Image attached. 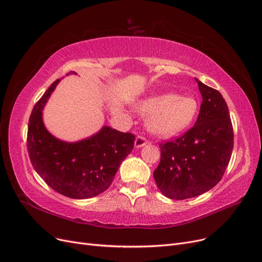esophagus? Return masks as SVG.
Returning a JSON list of instances; mask_svg holds the SVG:
<instances>
[{
    "mask_svg": "<svg viewBox=\"0 0 262 262\" xmlns=\"http://www.w3.org/2000/svg\"><path fill=\"white\" fill-rule=\"evenodd\" d=\"M146 143H147V140L144 137H142V136H138V137L135 140V146L137 147V149L144 146Z\"/></svg>",
    "mask_w": 262,
    "mask_h": 262,
    "instance_id": "esophagus-1",
    "label": "esophagus"
}]
</instances>
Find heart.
Segmentation results:
<instances>
[{
    "instance_id": "heart-1",
    "label": "heart",
    "mask_w": 262,
    "mask_h": 262,
    "mask_svg": "<svg viewBox=\"0 0 262 262\" xmlns=\"http://www.w3.org/2000/svg\"><path fill=\"white\" fill-rule=\"evenodd\" d=\"M138 110L149 116L146 126L159 137H172L188 128L199 112V103L191 96L174 93L157 94L140 101Z\"/></svg>"
}]
</instances>
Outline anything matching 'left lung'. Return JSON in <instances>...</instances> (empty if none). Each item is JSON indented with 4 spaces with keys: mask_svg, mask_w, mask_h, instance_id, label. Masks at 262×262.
<instances>
[{
    "mask_svg": "<svg viewBox=\"0 0 262 262\" xmlns=\"http://www.w3.org/2000/svg\"><path fill=\"white\" fill-rule=\"evenodd\" d=\"M202 96L198 119L176 140L159 144L161 162L153 176L170 199L199 196L222 180L233 149L229 109L222 94L196 79Z\"/></svg>",
    "mask_w": 262,
    "mask_h": 262,
    "instance_id": "obj_1",
    "label": "left lung"
}]
</instances>
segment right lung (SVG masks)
Returning <instances> with one entry per match:
<instances>
[{
    "instance_id": "obj_1",
    "label": "right lung",
    "mask_w": 262,
    "mask_h": 262,
    "mask_svg": "<svg viewBox=\"0 0 262 262\" xmlns=\"http://www.w3.org/2000/svg\"><path fill=\"white\" fill-rule=\"evenodd\" d=\"M59 82L60 79L55 80L33 108L29 156L38 176L55 191L73 199L92 198L111 185L121 163L133 151L135 135L104 126L80 141L55 138L45 127L42 109Z\"/></svg>"
}]
</instances>
